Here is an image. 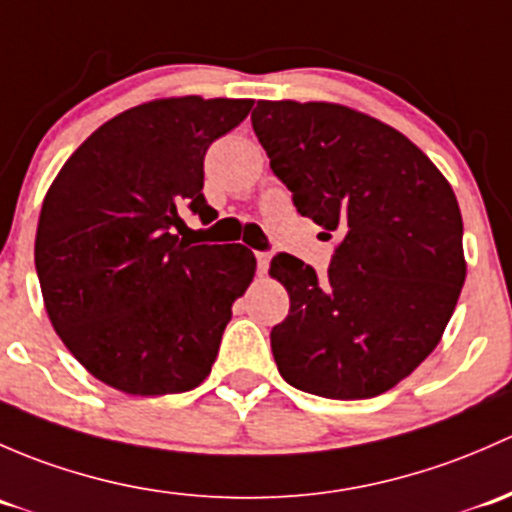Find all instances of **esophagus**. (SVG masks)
Masks as SVG:
<instances>
[{
  "label": "esophagus",
  "instance_id": "obj_1",
  "mask_svg": "<svg viewBox=\"0 0 512 512\" xmlns=\"http://www.w3.org/2000/svg\"><path fill=\"white\" fill-rule=\"evenodd\" d=\"M256 263H258V273H266L268 263H271V254H268V251H256Z\"/></svg>",
  "mask_w": 512,
  "mask_h": 512
}]
</instances>
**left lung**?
Segmentation results:
<instances>
[{
    "label": "left lung",
    "instance_id": "obj_1",
    "mask_svg": "<svg viewBox=\"0 0 512 512\" xmlns=\"http://www.w3.org/2000/svg\"><path fill=\"white\" fill-rule=\"evenodd\" d=\"M251 125L300 217L337 236L325 276L273 256L271 276L291 295L271 330L278 372L318 397H377L431 355L456 308V194L412 140L345 105L258 100Z\"/></svg>",
    "mask_w": 512,
    "mask_h": 512
}]
</instances>
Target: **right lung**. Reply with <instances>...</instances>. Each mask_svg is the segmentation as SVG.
<instances>
[{
  "mask_svg": "<svg viewBox=\"0 0 512 512\" xmlns=\"http://www.w3.org/2000/svg\"><path fill=\"white\" fill-rule=\"evenodd\" d=\"M254 100L142 103L100 125L61 167L36 229L46 313L93 377L140 397L207 379L249 288L244 244H197L182 214L209 224L204 155Z\"/></svg>",
  "mask_w": 512,
  "mask_h": 512,
  "instance_id": "right-lung-1",
  "label": "right lung"
}]
</instances>
